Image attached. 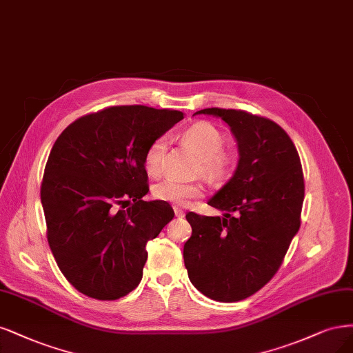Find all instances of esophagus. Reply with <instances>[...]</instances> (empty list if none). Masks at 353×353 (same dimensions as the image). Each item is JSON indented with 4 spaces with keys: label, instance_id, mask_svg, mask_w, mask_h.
<instances>
[{
    "label": "esophagus",
    "instance_id": "esophagus-1",
    "mask_svg": "<svg viewBox=\"0 0 353 353\" xmlns=\"http://www.w3.org/2000/svg\"><path fill=\"white\" fill-rule=\"evenodd\" d=\"M174 212H175V216H176V217H184V214H185V212L182 210L181 208H176V205L174 208Z\"/></svg>",
    "mask_w": 353,
    "mask_h": 353
}]
</instances>
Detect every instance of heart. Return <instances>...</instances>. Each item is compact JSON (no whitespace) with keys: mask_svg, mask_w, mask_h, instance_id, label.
Wrapping results in <instances>:
<instances>
[{"mask_svg":"<svg viewBox=\"0 0 353 353\" xmlns=\"http://www.w3.org/2000/svg\"><path fill=\"white\" fill-rule=\"evenodd\" d=\"M184 141L203 159V172L217 178L222 176L229 166V157L223 153L225 134L214 124L208 121L192 124L184 132ZM166 149V137L156 139L144 157V166L150 175L162 172V161ZM203 194V187L199 184H187L172 178H166L153 187V196L174 204H188L192 199Z\"/></svg>","mask_w":353,"mask_h":353,"instance_id":"heart-1","label":"heart"}]
</instances>
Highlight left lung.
Listing matches in <instances>:
<instances>
[{"label":"left lung","mask_w":353,"mask_h":353,"mask_svg":"<svg viewBox=\"0 0 353 353\" xmlns=\"http://www.w3.org/2000/svg\"><path fill=\"white\" fill-rule=\"evenodd\" d=\"M196 114L225 121L239 159L232 178L208 201L223 216L187 213L192 234L184 244V263L203 295L235 302L270 281L298 234L302 166L292 140L270 119L221 108Z\"/></svg>","instance_id":"left-lung-1"}]
</instances>
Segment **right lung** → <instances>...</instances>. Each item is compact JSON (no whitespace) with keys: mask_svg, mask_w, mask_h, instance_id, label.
Segmentation results:
<instances>
[{"mask_svg":"<svg viewBox=\"0 0 353 353\" xmlns=\"http://www.w3.org/2000/svg\"><path fill=\"white\" fill-rule=\"evenodd\" d=\"M184 118L179 111L112 106L70 124L52 145L41 201L54 259L79 292L112 301L136 289L145 245L172 221L149 192V145Z\"/></svg>","mask_w":353,"mask_h":353,"instance_id":"obj_1","label":"right lung"}]
</instances>
